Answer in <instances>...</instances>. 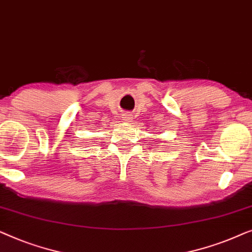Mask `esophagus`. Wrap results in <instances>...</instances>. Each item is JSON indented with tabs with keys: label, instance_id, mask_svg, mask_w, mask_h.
<instances>
[{
	"label": "esophagus",
	"instance_id": "esophagus-1",
	"mask_svg": "<svg viewBox=\"0 0 252 252\" xmlns=\"http://www.w3.org/2000/svg\"><path fill=\"white\" fill-rule=\"evenodd\" d=\"M122 119L125 120L126 122H130L131 120H132V115L129 114V113H125V114L122 115Z\"/></svg>",
	"mask_w": 252,
	"mask_h": 252
}]
</instances>
